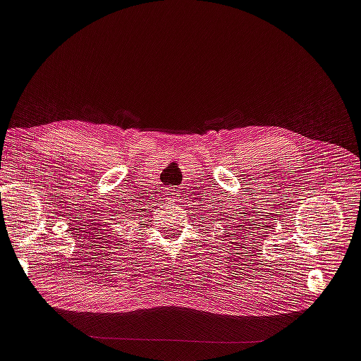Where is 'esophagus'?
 Instances as JSON below:
<instances>
[{
	"mask_svg": "<svg viewBox=\"0 0 361 361\" xmlns=\"http://www.w3.org/2000/svg\"><path fill=\"white\" fill-rule=\"evenodd\" d=\"M174 195H176V193H174Z\"/></svg>",
	"mask_w": 361,
	"mask_h": 361,
	"instance_id": "esophagus-1",
	"label": "esophagus"
}]
</instances>
